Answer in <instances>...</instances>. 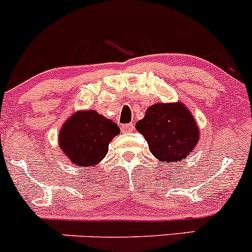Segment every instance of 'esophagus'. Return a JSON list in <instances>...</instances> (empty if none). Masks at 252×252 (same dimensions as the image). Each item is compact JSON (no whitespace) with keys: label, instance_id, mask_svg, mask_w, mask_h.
Segmentation results:
<instances>
[{"label":"esophagus","instance_id":"34e87169","mask_svg":"<svg viewBox=\"0 0 252 252\" xmlns=\"http://www.w3.org/2000/svg\"><path fill=\"white\" fill-rule=\"evenodd\" d=\"M133 130H134V124L133 123L123 124V126H122V131H123V133H131Z\"/></svg>","mask_w":252,"mask_h":252}]
</instances>
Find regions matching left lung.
Wrapping results in <instances>:
<instances>
[{"mask_svg":"<svg viewBox=\"0 0 252 252\" xmlns=\"http://www.w3.org/2000/svg\"><path fill=\"white\" fill-rule=\"evenodd\" d=\"M135 128L144 135L151 154L166 163L187 158L200 138L194 116L182 102L150 106Z\"/></svg>","mask_w":252,"mask_h":252,"instance_id":"1","label":"left lung"}]
</instances>
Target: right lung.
I'll return each mask as SVG.
<instances>
[{
    "label": "right lung",
    "mask_w": 252,
    "mask_h": 252,
    "mask_svg": "<svg viewBox=\"0 0 252 252\" xmlns=\"http://www.w3.org/2000/svg\"><path fill=\"white\" fill-rule=\"evenodd\" d=\"M119 133V126L111 119L94 110H80L64 122L58 144L73 164L93 167L105 158L108 145Z\"/></svg>",
    "instance_id": "add662e5"
}]
</instances>
